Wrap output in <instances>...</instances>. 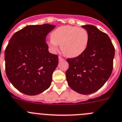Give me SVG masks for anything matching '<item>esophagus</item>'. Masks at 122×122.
<instances>
[{"mask_svg":"<svg viewBox=\"0 0 122 122\" xmlns=\"http://www.w3.org/2000/svg\"><path fill=\"white\" fill-rule=\"evenodd\" d=\"M64 60V59H63V58H62V57H60V56L59 57V61H62V60Z\"/></svg>","mask_w":122,"mask_h":122,"instance_id":"obj_1","label":"esophagus"}]
</instances>
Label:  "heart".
<instances>
[{"label": "heart", "instance_id": "obj_1", "mask_svg": "<svg viewBox=\"0 0 122 122\" xmlns=\"http://www.w3.org/2000/svg\"><path fill=\"white\" fill-rule=\"evenodd\" d=\"M48 42L51 51L55 52L60 45L61 51L68 57H76L83 53L89 42V34L84 28L71 25L57 28L51 34Z\"/></svg>", "mask_w": 122, "mask_h": 122}]
</instances>
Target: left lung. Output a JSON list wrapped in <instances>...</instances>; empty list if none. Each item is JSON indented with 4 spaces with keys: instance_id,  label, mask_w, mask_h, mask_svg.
<instances>
[{
    "instance_id": "left-lung-1",
    "label": "left lung",
    "mask_w": 122,
    "mask_h": 122,
    "mask_svg": "<svg viewBox=\"0 0 122 122\" xmlns=\"http://www.w3.org/2000/svg\"><path fill=\"white\" fill-rule=\"evenodd\" d=\"M89 34L87 48L79 56L66 59L69 86L81 94H90L104 85L112 73L115 49L110 38L91 25H83Z\"/></svg>"
}]
</instances>
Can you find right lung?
I'll use <instances>...</instances> for the list:
<instances>
[{"label":"right lung","instance_id":"right-lung-1","mask_svg":"<svg viewBox=\"0 0 122 122\" xmlns=\"http://www.w3.org/2000/svg\"><path fill=\"white\" fill-rule=\"evenodd\" d=\"M55 25H28L14 33L5 49V71L10 81L25 94L34 96L50 86L58 56L48 51L46 37Z\"/></svg>","mask_w":122,"mask_h":122}]
</instances>
